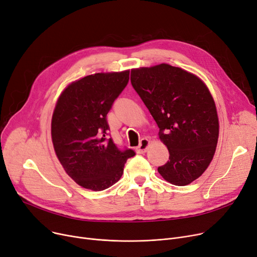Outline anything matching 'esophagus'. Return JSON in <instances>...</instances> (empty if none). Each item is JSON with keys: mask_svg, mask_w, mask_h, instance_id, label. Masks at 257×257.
Here are the masks:
<instances>
[{"mask_svg": "<svg viewBox=\"0 0 257 257\" xmlns=\"http://www.w3.org/2000/svg\"><path fill=\"white\" fill-rule=\"evenodd\" d=\"M150 145H151V142L149 140H148V139H142L141 142H140L139 147L137 148L138 153H140V154L146 153L148 151V149H149Z\"/></svg>", "mask_w": 257, "mask_h": 257, "instance_id": "1", "label": "esophagus"}]
</instances>
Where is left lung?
Returning <instances> with one entry per match:
<instances>
[{
  "label": "left lung",
  "mask_w": 257,
  "mask_h": 257,
  "mask_svg": "<svg viewBox=\"0 0 257 257\" xmlns=\"http://www.w3.org/2000/svg\"><path fill=\"white\" fill-rule=\"evenodd\" d=\"M131 83L170 153L159 174L174 185L192 183L208 168L218 145L219 117L208 87L197 75L168 63L132 69Z\"/></svg>",
  "instance_id": "8db88e82"
}]
</instances>
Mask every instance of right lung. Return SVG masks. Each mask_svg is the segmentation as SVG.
Returning <instances> with one entry per match:
<instances>
[{
  "instance_id": "add662e5",
  "label": "right lung",
  "mask_w": 257,
  "mask_h": 257,
  "mask_svg": "<svg viewBox=\"0 0 257 257\" xmlns=\"http://www.w3.org/2000/svg\"><path fill=\"white\" fill-rule=\"evenodd\" d=\"M129 70L96 73L73 81L60 93L51 121L54 150L80 186L103 191L119 180L131 149L119 151L105 134L106 115L129 81Z\"/></svg>"
}]
</instances>
